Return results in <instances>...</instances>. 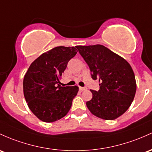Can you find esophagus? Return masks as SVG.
Instances as JSON below:
<instances>
[{
    "label": "esophagus",
    "instance_id": "34e87169",
    "mask_svg": "<svg viewBox=\"0 0 152 152\" xmlns=\"http://www.w3.org/2000/svg\"><path fill=\"white\" fill-rule=\"evenodd\" d=\"M79 89H80V90H81V91H84V90H86V89H87V88H86V87H81V86H80Z\"/></svg>",
    "mask_w": 152,
    "mask_h": 152
}]
</instances>
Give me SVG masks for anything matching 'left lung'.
<instances>
[{
  "mask_svg": "<svg viewBox=\"0 0 152 152\" xmlns=\"http://www.w3.org/2000/svg\"><path fill=\"white\" fill-rule=\"evenodd\" d=\"M87 63L91 78L99 80V91L90 90L92 99L86 102L89 110L97 118L112 121L131 106L136 81L131 65L124 58L101 45L76 46Z\"/></svg>",
  "mask_w": 152,
  "mask_h": 152,
  "instance_id": "obj_1",
  "label": "left lung"
}]
</instances>
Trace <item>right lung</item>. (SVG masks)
Wrapping results in <instances>:
<instances>
[{
	"mask_svg": "<svg viewBox=\"0 0 152 152\" xmlns=\"http://www.w3.org/2000/svg\"><path fill=\"white\" fill-rule=\"evenodd\" d=\"M76 53L74 47H56L33 61L25 74V99L30 110L43 122L57 121L71 109L79 87L61 86L60 79Z\"/></svg>",
	"mask_w": 152,
	"mask_h": 152,
	"instance_id": "add662e5",
	"label": "right lung"
}]
</instances>
